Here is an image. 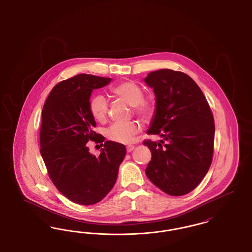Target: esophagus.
<instances>
[{"instance_id":"34e87169","label":"esophagus","mask_w":252,"mask_h":252,"mask_svg":"<svg viewBox=\"0 0 252 252\" xmlns=\"http://www.w3.org/2000/svg\"><path fill=\"white\" fill-rule=\"evenodd\" d=\"M134 146L133 145H128V146H126V151L129 153V152H131V151H133L134 150Z\"/></svg>"}]
</instances>
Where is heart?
Here are the masks:
<instances>
[{"instance_id": "obj_1", "label": "heart", "mask_w": 252, "mask_h": 252, "mask_svg": "<svg viewBox=\"0 0 252 252\" xmlns=\"http://www.w3.org/2000/svg\"><path fill=\"white\" fill-rule=\"evenodd\" d=\"M110 93L133 107L135 113L144 120L149 119L153 115L155 110L154 104L152 101L144 99L143 91L139 85L132 81L123 82L112 87ZM90 110L97 122L102 123L106 120L108 112V102L106 98L102 95L94 96L90 101ZM139 129L140 126L135 122L125 124L115 123L108 127L107 137L115 143L129 144Z\"/></svg>"}]
</instances>
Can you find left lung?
Returning <instances> with one entry per match:
<instances>
[{"label": "left lung", "instance_id": "left-lung-1", "mask_svg": "<svg viewBox=\"0 0 252 252\" xmlns=\"http://www.w3.org/2000/svg\"><path fill=\"white\" fill-rule=\"evenodd\" d=\"M144 82L156 97L147 133L162 138L144 143L152 153L145 174L162 192L186 194L203 180L213 160V113L200 88L184 72L161 69L149 72Z\"/></svg>", "mask_w": 252, "mask_h": 252}]
</instances>
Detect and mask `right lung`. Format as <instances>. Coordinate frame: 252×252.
<instances>
[{"label": "right lung", "mask_w": 252, "mask_h": 252, "mask_svg": "<svg viewBox=\"0 0 252 252\" xmlns=\"http://www.w3.org/2000/svg\"><path fill=\"white\" fill-rule=\"evenodd\" d=\"M111 78L80 73L56 85L42 108L40 154L55 186L74 203L101 201L114 186L126 153L124 144L107 141L100 155L90 153L87 143L97 140L90 98ZM97 143H103L100 136Z\"/></svg>", "instance_id": "obj_1"}]
</instances>
